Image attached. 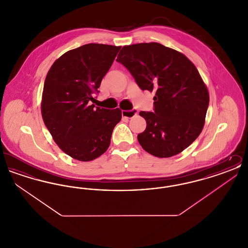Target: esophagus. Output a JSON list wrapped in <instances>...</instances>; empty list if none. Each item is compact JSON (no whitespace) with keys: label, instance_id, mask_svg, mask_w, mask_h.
<instances>
[{"label":"esophagus","instance_id":"34e87169","mask_svg":"<svg viewBox=\"0 0 248 248\" xmlns=\"http://www.w3.org/2000/svg\"><path fill=\"white\" fill-rule=\"evenodd\" d=\"M138 113H139V111H138L137 108H133V109H131V110H123V111H122L123 117L128 119L133 118V117L136 116Z\"/></svg>","mask_w":248,"mask_h":248}]
</instances>
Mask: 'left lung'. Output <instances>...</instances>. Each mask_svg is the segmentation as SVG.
I'll use <instances>...</instances> for the list:
<instances>
[{
	"label": "left lung",
	"mask_w": 248,
	"mask_h": 248,
	"mask_svg": "<svg viewBox=\"0 0 248 248\" xmlns=\"http://www.w3.org/2000/svg\"><path fill=\"white\" fill-rule=\"evenodd\" d=\"M117 62L142 90L155 92L154 111H140L147 122L138 135L142 148L159 158L181 153L200 135L209 105L208 90L187 57L158 43L122 48Z\"/></svg>",
	"instance_id": "left-lung-1"
}]
</instances>
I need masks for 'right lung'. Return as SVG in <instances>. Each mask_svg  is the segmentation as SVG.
Listing matches in <instances>:
<instances>
[{
  "mask_svg": "<svg viewBox=\"0 0 248 248\" xmlns=\"http://www.w3.org/2000/svg\"><path fill=\"white\" fill-rule=\"evenodd\" d=\"M120 49L84 45L66 52L48 71L42 116L55 142L73 159L88 162L104 154L121 121L120 108L110 110L92 104Z\"/></svg>",
  "mask_w": 248,
  "mask_h": 248,
  "instance_id": "obj_1",
  "label": "right lung"
}]
</instances>
